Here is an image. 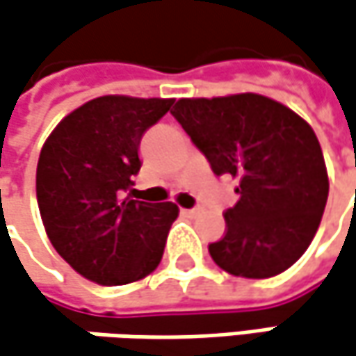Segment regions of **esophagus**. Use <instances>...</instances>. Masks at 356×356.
<instances>
[{"instance_id": "1", "label": "esophagus", "mask_w": 356, "mask_h": 356, "mask_svg": "<svg viewBox=\"0 0 356 356\" xmlns=\"http://www.w3.org/2000/svg\"><path fill=\"white\" fill-rule=\"evenodd\" d=\"M183 213H185V216H189V218H197V216L203 213V207L197 205V207H193V209H183Z\"/></svg>"}]
</instances>
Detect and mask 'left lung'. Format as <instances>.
<instances>
[{
	"instance_id": "1",
	"label": "left lung",
	"mask_w": 356,
	"mask_h": 356,
	"mask_svg": "<svg viewBox=\"0 0 356 356\" xmlns=\"http://www.w3.org/2000/svg\"><path fill=\"white\" fill-rule=\"evenodd\" d=\"M216 175L240 179L213 261L241 278H272L310 245L328 197V173L312 127L282 102L241 95L179 98L171 111Z\"/></svg>"
}]
</instances>
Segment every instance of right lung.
<instances>
[{
	"instance_id": "1",
	"label": "right lung",
	"mask_w": 356,
	"mask_h": 356,
	"mask_svg": "<svg viewBox=\"0 0 356 356\" xmlns=\"http://www.w3.org/2000/svg\"><path fill=\"white\" fill-rule=\"evenodd\" d=\"M173 102L98 96L64 116L42 147L35 171L40 216L56 252L86 280L136 282L163 258L179 207L124 193L140 169V138Z\"/></svg>"
}]
</instances>
